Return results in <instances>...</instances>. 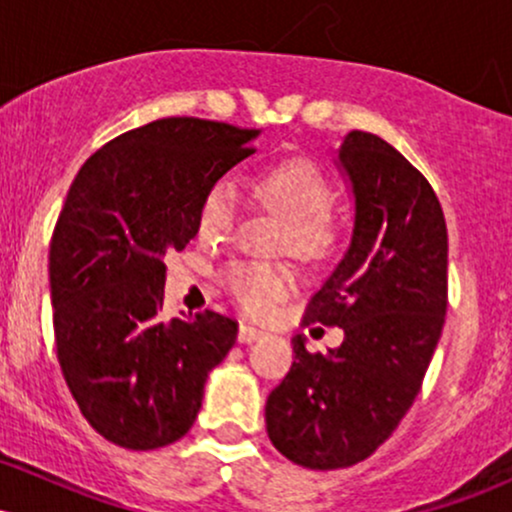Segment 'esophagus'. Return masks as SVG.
<instances>
[{"label":"esophagus","mask_w":512,"mask_h":512,"mask_svg":"<svg viewBox=\"0 0 512 512\" xmlns=\"http://www.w3.org/2000/svg\"><path fill=\"white\" fill-rule=\"evenodd\" d=\"M262 330H257V327H250V325H240V330H238V342L240 344H252V342H257V339L262 337Z\"/></svg>","instance_id":"1"}]
</instances>
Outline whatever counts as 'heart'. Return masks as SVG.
Returning <instances> with one entry per match:
<instances>
[{"label":"heart","mask_w":512,"mask_h":512,"mask_svg":"<svg viewBox=\"0 0 512 512\" xmlns=\"http://www.w3.org/2000/svg\"><path fill=\"white\" fill-rule=\"evenodd\" d=\"M257 187L264 202L291 226V248L296 255L320 257L330 248L332 228L327 219L332 211V187L313 161L289 158L276 163L262 175ZM238 209L236 187L228 180L214 182L199 204V236H228L236 226ZM221 284L240 308L252 315H264L274 303L289 296L296 279L289 269L236 262L223 269Z\"/></svg>","instance_id":"b5f03b06"}]
</instances>
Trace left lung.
I'll return each mask as SVG.
<instances>
[{
  "label": "left lung",
  "mask_w": 512,
  "mask_h": 512,
  "mask_svg": "<svg viewBox=\"0 0 512 512\" xmlns=\"http://www.w3.org/2000/svg\"><path fill=\"white\" fill-rule=\"evenodd\" d=\"M337 161L354 192V231L303 325L342 327L344 342L310 354L296 334V361L264 407L274 448L310 469L351 467L392 436L419 395L448 310V228L428 180L395 146L358 129Z\"/></svg>",
  "instance_id": "1"
}]
</instances>
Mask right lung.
I'll list each match as a JSON object with an SVG mask.
<instances>
[{
    "mask_svg": "<svg viewBox=\"0 0 512 512\" xmlns=\"http://www.w3.org/2000/svg\"><path fill=\"white\" fill-rule=\"evenodd\" d=\"M257 134L163 117L101 146L69 187L50 240L57 361L84 419L120 448L185 436L236 344L238 322L214 310L163 320V257L197 236L204 192Z\"/></svg>",
    "mask_w": 512,
    "mask_h": 512,
    "instance_id": "add662e5",
    "label": "right lung"
}]
</instances>
